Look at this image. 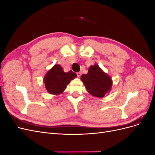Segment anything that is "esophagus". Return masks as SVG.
I'll return each mask as SVG.
<instances>
[{"instance_id":"1","label":"esophagus","mask_w":155,"mask_h":155,"mask_svg":"<svg viewBox=\"0 0 155 155\" xmlns=\"http://www.w3.org/2000/svg\"><path fill=\"white\" fill-rule=\"evenodd\" d=\"M77 76H78V78H79L81 76V72H77Z\"/></svg>"}]
</instances>
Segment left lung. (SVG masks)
I'll list each match as a JSON object with an SVG mask.
<instances>
[{
    "instance_id": "1",
    "label": "left lung",
    "mask_w": 155,
    "mask_h": 155,
    "mask_svg": "<svg viewBox=\"0 0 155 155\" xmlns=\"http://www.w3.org/2000/svg\"><path fill=\"white\" fill-rule=\"evenodd\" d=\"M81 79L88 92L97 97H104L107 92L110 91L112 86L110 77L97 64L91 65L88 68V73L83 74Z\"/></svg>"
}]
</instances>
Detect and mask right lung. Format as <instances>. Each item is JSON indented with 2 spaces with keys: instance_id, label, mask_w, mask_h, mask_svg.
Wrapping results in <instances>:
<instances>
[{
  "instance_id": "obj_1",
  "label": "right lung",
  "mask_w": 155,
  "mask_h": 155,
  "mask_svg": "<svg viewBox=\"0 0 155 155\" xmlns=\"http://www.w3.org/2000/svg\"><path fill=\"white\" fill-rule=\"evenodd\" d=\"M76 77V74L71 70L64 72L61 65L55 64L46 74L43 82L49 94L59 95L64 92L70 81Z\"/></svg>"
}]
</instances>
